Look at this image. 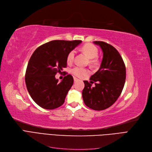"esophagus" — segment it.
I'll return each instance as SVG.
<instances>
[{
    "mask_svg": "<svg viewBox=\"0 0 152 152\" xmlns=\"http://www.w3.org/2000/svg\"><path fill=\"white\" fill-rule=\"evenodd\" d=\"M73 80H74V82H77L78 80H79V79H78L76 77H73Z\"/></svg>",
    "mask_w": 152,
    "mask_h": 152,
    "instance_id": "34e87169",
    "label": "esophagus"
}]
</instances>
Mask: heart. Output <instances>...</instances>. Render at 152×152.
I'll use <instances>...</instances> for the list:
<instances>
[{
	"instance_id": "1",
	"label": "heart",
	"mask_w": 152,
	"mask_h": 152,
	"mask_svg": "<svg viewBox=\"0 0 152 152\" xmlns=\"http://www.w3.org/2000/svg\"><path fill=\"white\" fill-rule=\"evenodd\" d=\"M82 50L88 57L89 59H91L90 60V63L93 65H95L96 63V60L95 58L98 56V49L95 45L91 44H86L82 48ZM75 56V50H71L67 55L66 61L68 63H72L73 61V58ZM71 72L73 75L78 77H82L89 73V70L86 68H81L79 66H76L73 68L71 70Z\"/></svg>"
}]
</instances>
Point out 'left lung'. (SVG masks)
I'll use <instances>...</instances> for the list:
<instances>
[{
  "label": "left lung",
  "mask_w": 152,
  "mask_h": 152,
  "mask_svg": "<svg viewBox=\"0 0 152 152\" xmlns=\"http://www.w3.org/2000/svg\"><path fill=\"white\" fill-rule=\"evenodd\" d=\"M93 43L102 49L103 59L99 70L91 77L90 82L84 81L82 98L87 107L103 110L111 107L120 96L126 81V66L120 54L112 45L102 41ZM94 81L93 87L91 84Z\"/></svg>",
  "instance_id": "left-lung-1"
}]
</instances>
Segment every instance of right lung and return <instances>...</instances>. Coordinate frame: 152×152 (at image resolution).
<instances>
[{"label":"right lung","instance_id":"1","mask_svg":"<svg viewBox=\"0 0 152 152\" xmlns=\"http://www.w3.org/2000/svg\"><path fill=\"white\" fill-rule=\"evenodd\" d=\"M82 43L81 40H53L37 49L28 61L25 74L27 90L40 107L53 110L61 106L73 84L71 75L59 82L56 79L67 65L68 54Z\"/></svg>","mask_w":152,"mask_h":152}]
</instances>
